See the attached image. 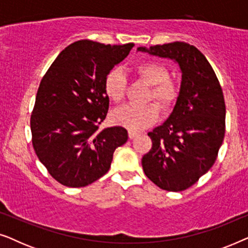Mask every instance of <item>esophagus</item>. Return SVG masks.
Wrapping results in <instances>:
<instances>
[{"instance_id":"1","label":"esophagus","mask_w":248,"mask_h":248,"mask_svg":"<svg viewBox=\"0 0 248 248\" xmlns=\"http://www.w3.org/2000/svg\"><path fill=\"white\" fill-rule=\"evenodd\" d=\"M138 135H139V133H137V132L128 130V138L130 139H134L135 137H138Z\"/></svg>"}]
</instances>
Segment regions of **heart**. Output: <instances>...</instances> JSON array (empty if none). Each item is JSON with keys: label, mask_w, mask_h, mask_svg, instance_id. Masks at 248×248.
<instances>
[{"label": "heart", "mask_w": 248, "mask_h": 248, "mask_svg": "<svg viewBox=\"0 0 248 248\" xmlns=\"http://www.w3.org/2000/svg\"><path fill=\"white\" fill-rule=\"evenodd\" d=\"M135 72L142 81L152 86L148 100H155L164 111L170 110L178 97V87L169 78V71L164 64L147 61L135 66ZM127 80L122 70L114 67L106 74L104 80L105 94L114 103H121L126 93ZM159 110L155 104L143 106L125 105L111 113L114 123L127 127L131 131H141L150 126L158 120Z\"/></svg>", "instance_id": "b5f03b06"}]
</instances>
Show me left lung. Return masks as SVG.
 Masks as SVG:
<instances>
[{
	"instance_id": "obj_1",
	"label": "left lung",
	"mask_w": 248,
	"mask_h": 248,
	"mask_svg": "<svg viewBox=\"0 0 248 248\" xmlns=\"http://www.w3.org/2000/svg\"><path fill=\"white\" fill-rule=\"evenodd\" d=\"M138 50L174 60L182 72L181 89L167 121L148 135L152 148L142 158L144 174L158 187L181 192L215 164L225 138L222 89L205 56L193 45L174 42Z\"/></svg>"
}]
</instances>
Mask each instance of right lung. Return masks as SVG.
<instances>
[{"instance_id": "1", "label": "right lung", "mask_w": 248, "mask_h": 248, "mask_svg": "<svg viewBox=\"0 0 248 248\" xmlns=\"http://www.w3.org/2000/svg\"><path fill=\"white\" fill-rule=\"evenodd\" d=\"M133 46L79 40L60 53L40 81L30 118L32 147L62 185L96 182L109 170L115 149L127 141L124 127L99 125L109 107L105 77Z\"/></svg>"}]
</instances>
